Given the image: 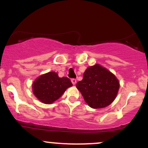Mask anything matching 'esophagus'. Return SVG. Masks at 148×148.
Instances as JSON below:
<instances>
[{
  "label": "esophagus",
  "mask_w": 148,
  "mask_h": 148,
  "mask_svg": "<svg viewBox=\"0 0 148 148\" xmlns=\"http://www.w3.org/2000/svg\"><path fill=\"white\" fill-rule=\"evenodd\" d=\"M71 81H72L73 85H75L76 84V79H71Z\"/></svg>",
  "instance_id": "esophagus-1"
}]
</instances>
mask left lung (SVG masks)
Instances as JSON below:
<instances>
[{
	"label": "left lung",
	"instance_id": "obj_1",
	"mask_svg": "<svg viewBox=\"0 0 148 148\" xmlns=\"http://www.w3.org/2000/svg\"><path fill=\"white\" fill-rule=\"evenodd\" d=\"M85 101L92 108L106 107L114 101L120 83L114 74L96 64L88 67L82 81L76 84Z\"/></svg>",
	"mask_w": 148,
	"mask_h": 148
}]
</instances>
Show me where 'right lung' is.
<instances>
[{"label":"right lung","instance_id":"obj_1","mask_svg":"<svg viewBox=\"0 0 148 148\" xmlns=\"http://www.w3.org/2000/svg\"><path fill=\"white\" fill-rule=\"evenodd\" d=\"M72 86L67 77L60 78L54 72H48L39 76L33 82V92L42 103L50 104L60 97L66 89Z\"/></svg>","mask_w":148,"mask_h":148}]
</instances>
